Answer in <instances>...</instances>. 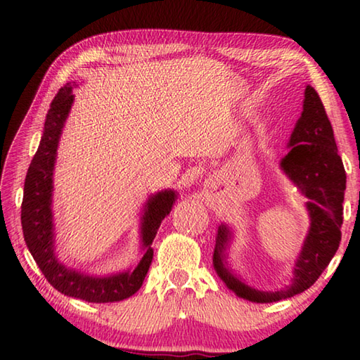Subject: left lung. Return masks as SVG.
Segmentation results:
<instances>
[{
  "label": "left lung",
  "instance_id": "obj_1",
  "mask_svg": "<svg viewBox=\"0 0 360 360\" xmlns=\"http://www.w3.org/2000/svg\"><path fill=\"white\" fill-rule=\"evenodd\" d=\"M288 148L289 152L281 158L279 167L292 184L308 198L304 208L309 217L308 233L295 259L290 283L276 290H260L249 285L227 262L233 231L224 222L217 227L212 255L214 270L230 290L254 303L285 300L311 288L330 264L341 241V205L345 200L346 173L335 144L330 120L311 85L304 89L303 111L292 131Z\"/></svg>",
  "mask_w": 360,
  "mask_h": 360
}]
</instances>
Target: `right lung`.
<instances>
[{
    "instance_id": "obj_1",
    "label": "right lung",
    "mask_w": 360,
    "mask_h": 360,
    "mask_svg": "<svg viewBox=\"0 0 360 360\" xmlns=\"http://www.w3.org/2000/svg\"><path fill=\"white\" fill-rule=\"evenodd\" d=\"M75 84L68 82L58 90L46 115L38 150L30 163L22 202L23 238L42 275L62 294L90 303L120 302L136 294L148 275L154 251L157 230L160 227L178 198V192L165 188L152 193L143 206L139 217V240L143 255L138 264L129 270L111 275H90L70 268L58 260L56 252V224H53V169L57 162V149L65 122L68 119L75 95Z\"/></svg>"
}]
</instances>
